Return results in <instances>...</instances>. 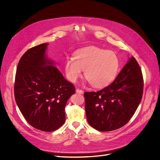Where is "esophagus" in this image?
Instances as JSON below:
<instances>
[{
	"label": "esophagus",
	"instance_id": "34e87169",
	"mask_svg": "<svg viewBox=\"0 0 160 160\" xmlns=\"http://www.w3.org/2000/svg\"><path fill=\"white\" fill-rule=\"evenodd\" d=\"M76 92L77 93H79V94H83V91L82 90V89H76Z\"/></svg>",
	"mask_w": 160,
	"mask_h": 160
}]
</instances>
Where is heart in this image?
Here are the masks:
<instances>
[{
	"mask_svg": "<svg viewBox=\"0 0 160 160\" xmlns=\"http://www.w3.org/2000/svg\"><path fill=\"white\" fill-rule=\"evenodd\" d=\"M120 61L115 52L96 47L77 50L74 59L67 58L65 69L68 79L75 83L84 70L85 78L95 88H103L111 84L117 77Z\"/></svg>",
	"mask_w": 160,
	"mask_h": 160,
	"instance_id": "heart-1",
	"label": "heart"
}]
</instances>
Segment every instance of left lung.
Returning <instances> with one entry per match:
<instances>
[{
	"instance_id": "1",
	"label": "left lung",
	"mask_w": 160,
	"mask_h": 160,
	"mask_svg": "<svg viewBox=\"0 0 160 160\" xmlns=\"http://www.w3.org/2000/svg\"><path fill=\"white\" fill-rule=\"evenodd\" d=\"M143 91L142 72L132 57L112 83L97 92H85L88 122L101 132L123 127L138 109Z\"/></svg>"
}]
</instances>
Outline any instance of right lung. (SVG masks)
<instances>
[{"label":"right lung","instance_id":"right-lung-1","mask_svg":"<svg viewBox=\"0 0 160 160\" xmlns=\"http://www.w3.org/2000/svg\"><path fill=\"white\" fill-rule=\"evenodd\" d=\"M47 45L33 47L21 57L14 94L27 122L37 129L50 132L64 124L65 106L75 88L46 57Z\"/></svg>","mask_w":160,"mask_h":160}]
</instances>
